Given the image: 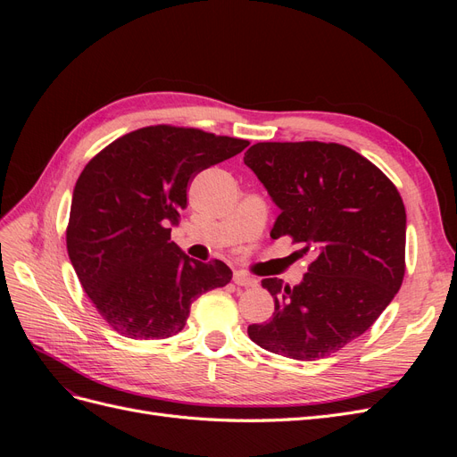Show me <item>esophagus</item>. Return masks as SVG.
Wrapping results in <instances>:
<instances>
[{"label": "esophagus", "mask_w": 457, "mask_h": 457, "mask_svg": "<svg viewBox=\"0 0 457 457\" xmlns=\"http://www.w3.org/2000/svg\"><path fill=\"white\" fill-rule=\"evenodd\" d=\"M234 284L242 286V287H253V286H257V280L253 278V276H250V274H245L242 270H237V272H234Z\"/></svg>", "instance_id": "34e87169"}]
</instances>
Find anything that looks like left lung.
Here are the masks:
<instances>
[{
  "mask_svg": "<svg viewBox=\"0 0 457 457\" xmlns=\"http://www.w3.org/2000/svg\"><path fill=\"white\" fill-rule=\"evenodd\" d=\"M244 163L280 207L270 237H292L314 255L301 284L261 282L274 312L247 336L294 361L334 354L370 329L403 286V198L379 168L337 143H257Z\"/></svg>",
  "mask_w": 457,
  "mask_h": 457,
  "instance_id": "8db88e82",
  "label": "left lung"
}]
</instances>
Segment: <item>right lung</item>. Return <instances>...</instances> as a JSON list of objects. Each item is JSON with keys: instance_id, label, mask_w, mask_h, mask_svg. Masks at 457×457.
Listing matches in <instances>:
<instances>
[{"instance_id": "obj_1", "label": "right lung", "mask_w": 457, "mask_h": 457, "mask_svg": "<svg viewBox=\"0 0 457 457\" xmlns=\"http://www.w3.org/2000/svg\"><path fill=\"white\" fill-rule=\"evenodd\" d=\"M250 145L195 128L150 126L110 143L78 177L66 247L99 314L129 339H165L192 301L230 282L223 261L190 259L171 242L187 187Z\"/></svg>"}]
</instances>
